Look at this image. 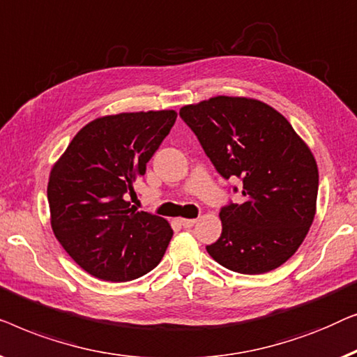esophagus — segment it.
I'll use <instances>...</instances> for the list:
<instances>
[{"label": "esophagus", "instance_id": "34e87169", "mask_svg": "<svg viewBox=\"0 0 357 357\" xmlns=\"http://www.w3.org/2000/svg\"><path fill=\"white\" fill-rule=\"evenodd\" d=\"M179 223L183 228H192L195 225V220L194 218H181Z\"/></svg>", "mask_w": 357, "mask_h": 357}]
</instances>
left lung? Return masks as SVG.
Listing matches in <instances>:
<instances>
[{"label":"left lung","mask_w":357,"mask_h":357,"mask_svg":"<svg viewBox=\"0 0 357 357\" xmlns=\"http://www.w3.org/2000/svg\"><path fill=\"white\" fill-rule=\"evenodd\" d=\"M179 116L220 176L243 183L244 202L220 210L222 236L207 252L238 273L278 268L314 222L319 172L312 152L283 114L259 100L215 97L183 107Z\"/></svg>","instance_id":"1"}]
</instances>
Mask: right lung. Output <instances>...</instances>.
I'll return each mask as SVG.
<instances>
[{
	"label": "right lung",
	"instance_id": "right-lung-1",
	"mask_svg": "<svg viewBox=\"0 0 357 357\" xmlns=\"http://www.w3.org/2000/svg\"><path fill=\"white\" fill-rule=\"evenodd\" d=\"M174 121L173 109L98 118L79 130L53 167L47 189L53 233L95 278L130 281L162 260L172 227L126 199Z\"/></svg>",
	"mask_w": 357,
	"mask_h": 357
}]
</instances>
